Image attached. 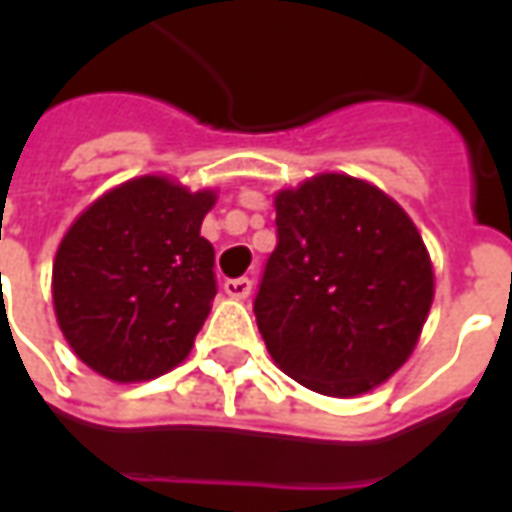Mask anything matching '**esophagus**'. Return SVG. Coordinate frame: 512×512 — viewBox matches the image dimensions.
Listing matches in <instances>:
<instances>
[{
	"label": "esophagus",
	"instance_id": "obj_1",
	"mask_svg": "<svg viewBox=\"0 0 512 512\" xmlns=\"http://www.w3.org/2000/svg\"><path fill=\"white\" fill-rule=\"evenodd\" d=\"M224 293L230 296V299H246L249 293H252V279L238 277V279H224Z\"/></svg>",
	"mask_w": 512,
	"mask_h": 512
}]
</instances>
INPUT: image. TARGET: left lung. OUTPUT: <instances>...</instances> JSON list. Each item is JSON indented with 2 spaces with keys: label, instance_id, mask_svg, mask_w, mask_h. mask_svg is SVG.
Here are the masks:
<instances>
[{
  "label": "left lung",
  "instance_id": "obj_1",
  "mask_svg": "<svg viewBox=\"0 0 512 512\" xmlns=\"http://www.w3.org/2000/svg\"><path fill=\"white\" fill-rule=\"evenodd\" d=\"M274 205L277 246L255 296L268 354L312 392H370L411 356L428 318L422 235L384 191L337 172L279 191Z\"/></svg>",
  "mask_w": 512,
  "mask_h": 512
}]
</instances>
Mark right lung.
Masks as SVG:
<instances>
[{
    "mask_svg": "<svg viewBox=\"0 0 512 512\" xmlns=\"http://www.w3.org/2000/svg\"><path fill=\"white\" fill-rule=\"evenodd\" d=\"M216 194L145 175L106 191L54 257V312L84 365L131 384L189 356L216 296L213 246L200 235Z\"/></svg>",
    "mask_w": 512,
    "mask_h": 512,
    "instance_id": "obj_1",
    "label": "right lung"
}]
</instances>
